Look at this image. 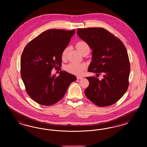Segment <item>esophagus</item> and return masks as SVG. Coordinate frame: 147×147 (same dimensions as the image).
<instances>
[{
	"label": "esophagus",
	"mask_w": 147,
	"mask_h": 147,
	"mask_svg": "<svg viewBox=\"0 0 147 147\" xmlns=\"http://www.w3.org/2000/svg\"><path fill=\"white\" fill-rule=\"evenodd\" d=\"M77 79H78V80H80V79H83V77L78 76V77H77Z\"/></svg>",
	"instance_id": "34e87169"
}]
</instances>
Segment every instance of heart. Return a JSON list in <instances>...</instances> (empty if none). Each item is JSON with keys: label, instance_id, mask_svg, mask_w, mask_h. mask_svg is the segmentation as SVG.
I'll return each mask as SVG.
<instances>
[{"label": "heart", "instance_id": "b5f03b06", "mask_svg": "<svg viewBox=\"0 0 147 147\" xmlns=\"http://www.w3.org/2000/svg\"><path fill=\"white\" fill-rule=\"evenodd\" d=\"M76 47L78 51L81 53L82 54L85 52V51H90V47L88 44L85 41H80L77 42L76 43ZM68 47H66L65 49H63L62 53V58H64L66 56V54L68 51ZM65 70L69 73L76 74V75H80L82 73L83 71L85 69V66L83 64H74L71 63L65 67Z\"/></svg>", "mask_w": 147, "mask_h": 147}]
</instances>
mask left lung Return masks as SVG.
Returning <instances> with one entry per match:
<instances>
[{
  "mask_svg": "<svg viewBox=\"0 0 147 147\" xmlns=\"http://www.w3.org/2000/svg\"><path fill=\"white\" fill-rule=\"evenodd\" d=\"M78 36L90 46L92 62L88 71L104 78L86 77L89 85L84 91L87 98L100 107L113 105L126 92L129 85L130 63L122 42L105 28H78Z\"/></svg>",
  "mask_w": 147,
  "mask_h": 147,
  "instance_id": "left-lung-1",
  "label": "left lung"
}]
</instances>
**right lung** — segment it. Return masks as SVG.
<instances>
[{"instance_id":"obj_1","label":"right lung","mask_w":147,"mask_h":147,"mask_svg":"<svg viewBox=\"0 0 147 147\" xmlns=\"http://www.w3.org/2000/svg\"><path fill=\"white\" fill-rule=\"evenodd\" d=\"M75 30L51 29L43 32L25 46L21 56L22 80L28 95L40 105L56 104L64 96L77 78L65 71L51 76L53 68L62 65V53Z\"/></svg>"}]
</instances>
